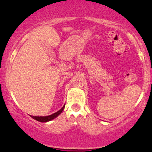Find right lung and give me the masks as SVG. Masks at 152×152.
Listing matches in <instances>:
<instances>
[{
  "label": "right lung",
  "mask_w": 152,
  "mask_h": 152,
  "mask_svg": "<svg viewBox=\"0 0 152 152\" xmlns=\"http://www.w3.org/2000/svg\"><path fill=\"white\" fill-rule=\"evenodd\" d=\"M65 105H64L63 107H62V108L59 110V111H57L56 113H53V114L50 115H48V116H31V117L32 118L34 119V120L38 121H39V122L50 121L54 119L55 118H56L59 114H61V113H62V112L63 111L64 108H65Z\"/></svg>",
  "instance_id": "1"
}]
</instances>
